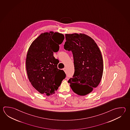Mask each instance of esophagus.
<instances>
[{
    "instance_id": "34e87169",
    "label": "esophagus",
    "mask_w": 130,
    "mask_h": 130,
    "mask_svg": "<svg viewBox=\"0 0 130 130\" xmlns=\"http://www.w3.org/2000/svg\"><path fill=\"white\" fill-rule=\"evenodd\" d=\"M63 70L64 71V72H65V73L66 72V68H64L63 69Z\"/></svg>"
}]
</instances>
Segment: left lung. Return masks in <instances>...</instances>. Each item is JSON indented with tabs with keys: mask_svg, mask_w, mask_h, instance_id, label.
Here are the masks:
<instances>
[{
	"mask_svg": "<svg viewBox=\"0 0 130 130\" xmlns=\"http://www.w3.org/2000/svg\"><path fill=\"white\" fill-rule=\"evenodd\" d=\"M64 48L74 57V73L68 82L80 96L91 93L100 83L103 70L100 50L91 37L83 34H65Z\"/></svg>",
	"mask_w": 130,
	"mask_h": 130,
	"instance_id": "left-lung-1",
	"label": "left lung"
}]
</instances>
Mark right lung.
Here are the masks:
<instances>
[{
  "label": "right lung",
  "instance_id": "add662e5",
  "mask_svg": "<svg viewBox=\"0 0 130 130\" xmlns=\"http://www.w3.org/2000/svg\"><path fill=\"white\" fill-rule=\"evenodd\" d=\"M64 39L57 32L42 33L32 42L27 52L26 66L28 78L32 86L41 94L50 96L58 89L66 74L57 68L59 60L53 52L59 51Z\"/></svg>",
  "mask_w": 130,
  "mask_h": 130
}]
</instances>
